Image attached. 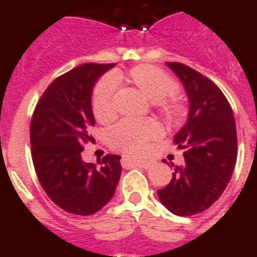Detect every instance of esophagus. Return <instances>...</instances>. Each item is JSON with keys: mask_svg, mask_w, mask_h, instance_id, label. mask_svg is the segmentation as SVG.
<instances>
[{"mask_svg": "<svg viewBox=\"0 0 257 257\" xmlns=\"http://www.w3.org/2000/svg\"><path fill=\"white\" fill-rule=\"evenodd\" d=\"M133 163H135L136 166L142 167V168H149V167L153 164V162H151V160H149V159H138V160H135Z\"/></svg>", "mask_w": 257, "mask_h": 257, "instance_id": "34e87169", "label": "esophagus"}]
</instances>
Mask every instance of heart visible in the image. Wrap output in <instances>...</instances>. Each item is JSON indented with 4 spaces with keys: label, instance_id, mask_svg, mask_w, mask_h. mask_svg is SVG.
I'll use <instances>...</instances> for the list:
<instances>
[{
    "label": "heart",
    "instance_id": "obj_1",
    "mask_svg": "<svg viewBox=\"0 0 257 257\" xmlns=\"http://www.w3.org/2000/svg\"><path fill=\"white\" fill-rule=\"evenodd\" d=\"M132 80L146 93L153 101L158 102L160 110L168 119H180L184 116V106L175 98L178 85L171 76L151 64H141L131 70ZM119 80L115 73H107L98 80L91 97L93 113L99 121H106L115 112L113 95ZM162 133L155 120L128 119L121 120L107 131V141L115 149L132 154L141 153L146 144Z\"/></svg>",
    "mask_w": 257,
    "mask_h": 257
}]
</instances>
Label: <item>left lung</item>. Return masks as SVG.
Masks as SVG:
<instances>
[{
	"instance_id": "1",
	"label": "left lung",
	"mask_w": 257,
	"mask_h": 257,
	"mask_svg": "<svg viewBox=\"0 0 257 257\" xmlns=\"http://www.w3.org/2000/svg\"><path fill=\"white\" fill-rule=\"evenodd\" d=\"M167 64L184 84L190 110L187 122L173 138L184 150L185 163H172L171 182L158 195L172 213L193 216L209 208L230 181L238 153L235 119L229 101L212 80L186 64Z\"/></svg>"
}]
</instances>
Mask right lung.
Returning <instances> with one entry per match:
<instances>
[{
    "label": "right lung",
    "mask_w": 257,
    "mask_h": 257,
    "mask_svg": "<svg viewBox=\"0 0 257 257\" xmlns=\"http://www.w3.org/2000/svg\"><path fill=\"white\" fill-rule=\"evenodd\" d=\"M113 63H85L57 77L37 102L31 121V153L42 189L59 208L89 216L110 202L119 182V155L85 163L81 153L95 120L91 90Z\"/></svg>",
    "instance_id": "add662e5"
}]
</instances>
